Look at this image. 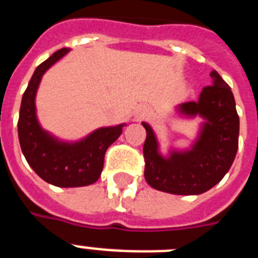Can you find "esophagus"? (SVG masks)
<instances>
[{
  "label": "esophagus",
  "mask_w": 258,
  "mask_h": 258,
  "mask_svg": "<svg viewBox=\"0 0 258 258\" xmlns=\"http://www.w3.org/2000/svg\"><path fill=\"white\" fill-rule=\"evenodd\" d=\"M149 116H150L149 111H142V112L138 113V117H139V119H145V117H149Z\"/></svg>",
  "instance_id": "obj_1"
}]
</instances>
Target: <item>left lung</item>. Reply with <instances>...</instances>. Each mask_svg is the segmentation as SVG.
<instances>
[{
  "label": "left lung",
  "mask_w": 258,
  "mask_h": 258,
  "mask_svg": "<svg viewBox=\"0 0 258 258\" xmlns=\"http://www.w3.org/2000/svg\"><path fill=\"white\" fill-rule=\"evenodd\" d=\"M212 86L205 87L197 101H184L175 107L182 117L200 116L197 138L187 149H171L167 155L153 127L146 128L145 178L151 187L178 196H198L216 186L229 171L238 150L240 117L230 87L217 71L210 74Z\"/></svg>",
  "instance_id": "8db88e82"
}]
</instances>
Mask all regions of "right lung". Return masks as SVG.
Instances as JSON below:
<instances>
[{"label": "right lung", "instance_id": "1", "mask_svg": "<svg viewBox=\"0 0 258 258\" xmlns=\"http://www.w3.org/2000/svg\"><path fill=\"white\" fill-rule=\"evenodd\" d=\"M70 48L54 52L36 68L22 95L18 139L26 162L41 179L58 187H80L95 183L103 170L105 151L123 133L125 123L100 127L79 141H62L41 127L36 109V95L50 67Z\"/></svg>", "mask_w": 258, "mask_h": 258}]
</instances>
